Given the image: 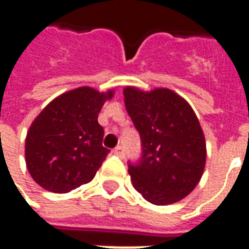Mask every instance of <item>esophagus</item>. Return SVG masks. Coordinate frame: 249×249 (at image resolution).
<instances>
[{"instance_id":"esophagus-1","label":"esophagus","mask_w":249,"mask_h":249,"mask_svg":"<svg viewBox=\"0 0 249 249\" xmlns=\"http://www.w3.org/2000/svg\"><path fill=\"white\" fill-rule=\"evenodd\" d=\"M113 152H114V155H117V156L121 157V159H124L125 152H124V148H123V146H116Z\"/></svg>"}]
</instances>
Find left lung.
<instances>
[{"label":"left lung","mask_w":249,"mask_h":249,"mask_svg":"<svg viewBox=\"0 0 249 249\" xmlns=\"http://www.w3.org/2000/svg\"><path fill=\"white\" fill-rule=\"evenodd\" d=\"M126 112L139 130L142 157L129 165L132 184L146 201L168 205L187 197L203 176L207 144L196 113L167 88H124Z\"/></svg>","instance_id":"1"}]
</instances>
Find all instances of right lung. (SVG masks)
I'll use <instances>...</instances> for the list:
<instances>
[{
	"mask_svg": "<svg viewBox=\"0 0 249 249\" xmlns=\"http://www.w3.org/2000/svg\"><path fill=\"white\" fill-rule=\"evenodd\" d=\"M114 90L80 87L52 100L33 120L25 140L30 176L46 191L66 193L89 183L110 151L97 117Z\"/></svg>",
	"mask_w": 249,
	"mask_h": 249,
	"instance_id": "right-lung-1",
	"label": "right lung"
}]
</instances>
